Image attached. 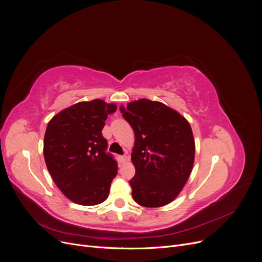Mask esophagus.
Here are the masks:
<instances>
[{
	"instance_id": "1",
	"label": "esophagus",
	"mask_w": 262,
	"mask_h": 262,
	"mask_svg": "<svg viewBox=\"0 0 262 262\" xmlns=\"http://www.w3.org/2000/svg\"><path fill=\"white\" fill-rule=\"evenodd\" d=\"M128 160H129V157L126 156V155H124V156H120V161H121V163H125V162H128Z\"/></svg>"
}]
</instances>
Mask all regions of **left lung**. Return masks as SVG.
<instances>
[{"label": "left lung", "instance_id": "1", "mask_svg": "<svg viewBox=\"0 0 262 262\" xmlns=\"http://www.w3.org/2000/svg\"><path fill=\"white\" fill-rule=\"evenodd\" d=\"M134 131L132 196L145 208L172 202L193 168L195 144L187 119L163 102L142 98L120 106Z\"/></svg>", "mask_w": 262, "mask_h": 262}]
</instances>
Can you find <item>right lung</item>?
I'll return each instance as SVG.
<instances>
[{
  "label": "right lung",
  "mask_w": 262,
  "mask_h": 262,
  "mask_svg": "<svg viewBox=\"0 0 262 262\" xmlns=\"http://www.w3.org/2000/svg\"><path fill=\"white\" fill-rule=\"evenodd\" d=\"M117 105L102 99L80 101L49 121L43 139L45 162L54 184L68 199L81 205L104 202L118 172L107 154L101 130Z\"/></svg>",
  "instance_id": "obj_1"
}]
</instances>
